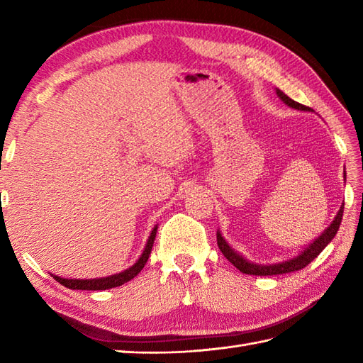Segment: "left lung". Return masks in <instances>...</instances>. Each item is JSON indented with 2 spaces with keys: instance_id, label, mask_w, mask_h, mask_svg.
I'll return each mask as SVG.
<instances>
[{
  "instance_id": "8db88e82",
  "label": "left lung",
  "mask_w": 363,
  "mask_h": 363,
  "mask_svg": "<svg viewBox=\"0 0 363 363\" xmlns=\"http://www.w3.org/2000/svg\"><path fill=\"white\" fill-rule=\"evenodd\" d=\"M276 94L279 96L282 101L290 106L291 109H296V111H304V112H309L311 107L299 104L296 101H293L291 98H289L287 95L284 94L282 90L276 89ZM342 217H343V206L340 207V211L335 215L334 221L330 223L328 226V229L323 233L318 238H315V240L301 251L296 257L289 259V260H284L279 262V264H273V265H262V264H254V262H250L248 259H245L243 256H240L235 250L230 248L228 245V242L223 238L220 230H217V243H218V248L223 252V256H225L230 264H233L237 269H240L242 273L245 274H254V276H273V274H284V273H291V272H298V269L304 268L311 264V262L318 256V254L326 248L329 245V242L333 240L335 237L338 228H340V223H342Z\"/></svg>"
}]
</instances>
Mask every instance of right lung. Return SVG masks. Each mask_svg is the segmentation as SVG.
I'll return each mask as SVG.
<instances>
[{
	"label": "right lung",
	"instance_id": "add662e5",
	"mask_svg": "<svg viewBox=\"0 0 363 363\" xmlns=\"http://www.w3.org/2000/svg\"><path fill=\"white\" fill-rule=\"evenodd\" d=\"M156 233H157V226H154L148 242H146L142 256L138 257V260L133 267H129L128 269H125V272L107 276V277H98V279H65V277H59L54 274H52V277L59 284H62L64 287L72 289V290H107V289L120 287V285L126 284L130 279H134V277L142 272V268L145 267L146 262H148V257H150L151 250H152L154 238H156Z\"/></svg>",
	"mask_w": 363,
	"mask_h": 363
}]
</instances>
